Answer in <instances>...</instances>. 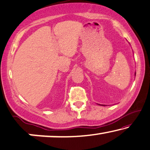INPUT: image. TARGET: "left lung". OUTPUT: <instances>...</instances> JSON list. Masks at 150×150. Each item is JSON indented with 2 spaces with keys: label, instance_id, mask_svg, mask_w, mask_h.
<instances>
[{
  "label": "left lung",
  "instance_id": "obj_1",
  "mask_svg": "<svg viewBox=\"0 0 150 150\" xmlns=\"http://www.w3.org/2000/svg\"><path fill=\"white\" fill-rule=\"evenodd\" d=\"M136 75V72H134V76ZM98 105H102V106H106V105H100V104H98Z\"/></svg>",
  "mask_w": 150,
  "mask_h": 150
}]
</instances>
